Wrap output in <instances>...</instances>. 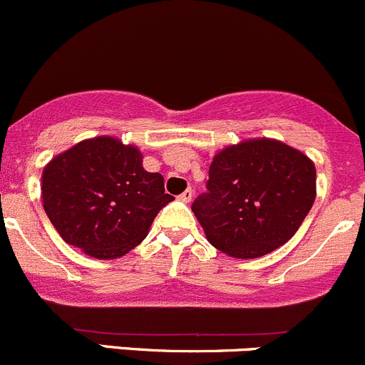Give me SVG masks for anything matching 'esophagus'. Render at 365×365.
<instances>
[{"mask_svg":"<svg viewBox=\"0 0 365 365\" xmlns=\"http://www.w3.org/2000/svg\"><path fill=\"white\" fill-rule=\"evenodd\" d=\"M191 198H193V191H191V187H187L186 191H182V193L179 195V200L184 202V204H190Z\"/></svg>","mask_w":365,"mask_h":365,"instance_id":"obj_1","label":"esophagus"}]
</instances>
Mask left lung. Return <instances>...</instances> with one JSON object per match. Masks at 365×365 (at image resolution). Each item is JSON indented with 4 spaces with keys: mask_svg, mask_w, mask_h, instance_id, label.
<instances>
[{
    "mask_svg": "<svg viewBox=\"0 0 365 365\" xmlns=\"http://www.w3.org/2000/svg\"><path fill=\"white\" fill-rule=\"evenodd\" d=\"M317 198V168L299 149L247 138L221 149L207 193L191 205L205 237L232 258H258L288 242Z\"/></svg>",
    "mask_w": 365,
    "mask_h": 365,
    "instance_id": "1",
    "label": "left lung"
}]
</instances>
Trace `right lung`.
<instances>
[{"instance_id": "obj_1", "label": "right lung", "mask_w": 365, "mask_h": 365, "mask_svg": "<svg viewBox=\"0 0 365 365\" xmlns=\"http://www.w3.org/2000/svg\"><path fill=\"white\" fill-rule=\"evenodd\" d=\"M172 195L142 167L137 145L110 135L86 138L43 168L45 214L65 242L98 260L125 257L145 239Z\"/></svg>"}]
</instances>
